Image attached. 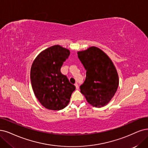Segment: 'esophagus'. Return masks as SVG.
I'll return each mask as SVG.
<instances>
[{
	"mask_svg": "<svg viewBox=\"0 0 148 148\" xmlns=\"http://www.w3.org/2000/svg\"><path fill=\"white\" fill-rule=\"evenodd\" d=\"M74 85H75V88H76V89L78 90V89H79V85H78V84H77V83H75Z\"/></svg>",
	"mask_w": 148,
	"mask_h": 148,
	"instance_id": "esophagus-1",
	"label": "esophagus"
}]
</instances>
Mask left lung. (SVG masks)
<instances>
[{"mask_svg": "<svg viewBox=\"0 0 148 148\" xmlns=\"http://www.w3.org/2000/svg\"><path fill=\"white\" fill-rule=\"evenodd\" d=\"M86 70V79L80 86L89 103L101 107L109 102L118 89L119 78L116 69L107 55L96 47L77 52Z\"/></svg>", "mask_w": 148, "mask_h": 148, "instance_id": "1", "label": "left lung"}]
</instances>
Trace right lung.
<instances>
[{"mask_svg": "<svg viewBox=\"0 0 148 148\" xmlns=\"http://www.w3.org/2000/svg\"><path fill=\"white\" fill-rule=\"evenodd\" d=\"M70 52L59 45L41 52L31 67L30 80L35 96L49 110H60L67 106L75 86L60 69Z\"/></svg>", "mask_w": 148, "mask_h": 148, "instance_id": "obj_1", "label": "right lung"}]
</instances>
